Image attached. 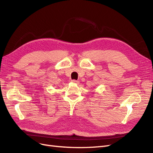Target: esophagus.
Listing matches in <instances>:
<instances>
[{
  "instance_id": "esophagus-1",
  "label": "esophagus",
  "mask_w": 153,
  "mask_h": 153,
  "mask_svg": "<svg viewBox=\"0 0 153 153\" xmlns=\"http://www.w3.org/2000/svg\"><path fill=\"white\" fill-rule=\"evenodd\" d=\"M71 82H72L73 83H74V84H79V82L77 81V80H73Z\"/></svg>"
}]
</instances>
